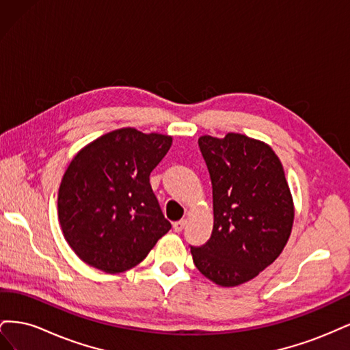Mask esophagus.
<instances>
[{"label":"esophagus","mask_w":350,"mask_h":350,"mask_svg":"<svg viewBox=\"0 0 350 350\" xmlns=\"http://www.w3.org/2000/svg\"><path fill=\"white\" fill-rule=\"evenodd\" d=\"M185 224H187V220H185V219H181V220H178V221H174V230H175V232H181V230L184 229Z\"/></svg>","instance_id":"1"}]
</instances>
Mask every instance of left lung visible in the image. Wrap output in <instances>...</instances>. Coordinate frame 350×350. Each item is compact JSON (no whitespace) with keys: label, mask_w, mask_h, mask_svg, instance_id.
I'll return each mask as SVG.
<instances>
[{"label":"left lung","mask_w":350,"mask_h":350,"mask_svg":"<svg viewBox=\"0 0 350 350\" xmlns=\"http://www.w3.org/2000/svg\"><path fill=\"white\" fill-rule=\"evenodd\" d=\"M200 152L213 188L210 239L191 247L196 267L220 286H238L276 260L289 239L293 203L279 157L266 143L229 133L203 135Z\"/></svg>","instance_id":"left-lung-1"}]
</instances>
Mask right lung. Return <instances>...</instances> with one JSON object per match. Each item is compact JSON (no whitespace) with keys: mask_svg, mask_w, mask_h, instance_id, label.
Masks as SVG:
<instances>
[{"mask_svg":"<svg viewBox=\"0 0 350 350\" xmlns=\"http://www.w3.org/2000/svg\"><path fill=\"white\" fill-rule=\"evenodd\" d=\"M171 144L169 135L121 129L74 156L59 185L58 217L68 245L89 266L129 270L171 229L149 178Z\"/></svg>","mask_w":350,"mask_h":350,"instance_id":"obj_1","label":"right lung"}]
</instances>
